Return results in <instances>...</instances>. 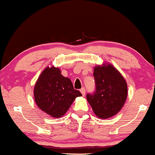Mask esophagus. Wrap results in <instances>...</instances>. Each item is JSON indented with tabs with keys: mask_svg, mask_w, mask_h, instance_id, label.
Masks as SVG:
<instances>
[{
	"mask_svg": "<svg viewBox=\"0 0 155 155\" xmlns=\"http://www.w3.org/2000/svg\"><path fill=\"white\" fill-rule=\"evenodd\" d=\"M85 91H86V90H85V88H84V87L81 88V90H80V92H81V93L82 94V95H83V96H84V95H85V92H86Z\"/></svg>",
	"mask_w": 155,
	"mask_h": 155,
	"instance_id": "1",
	"label": "esophagus"
}]
</instances>
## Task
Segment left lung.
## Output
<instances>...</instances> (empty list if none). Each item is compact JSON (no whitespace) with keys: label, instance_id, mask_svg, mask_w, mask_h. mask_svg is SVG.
Returning <instances> with one entry per match:
<instances>
[{"label":"left lung","instance_id":"8db88e82","mask_svg":"<svg viewBox=\"0 0 155 155\" xmlns=\"http://www.w3.org/2000/svg\"><path fill=\"white\" fill-rule=\"evenodd\" d=\"M93 76L95 91L87 94V99L96 116L110 118L117 114L125 103L127 82L116 68L108 63L95 66Z\"/></svg>","mask_w":155,"mask_h":155}]
</instances>
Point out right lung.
<instances>
[{
  "instance_id": "add662e5",
  "label": "right lung",
  "mask_w": 155,
  "mask_h": 155,
  "mask_svg": "<svg viewBox=\"0 0 155 155\" xmlns=\"http://www.w3.org/2000/svg\"><path fill=\"white\" fill-rule=\"evenodd\" d=\"M35 102L38 107L52 117L63 116L76 97L81 96L74 90L69 78L64 77L58 68L47 67L34 87Z\"/></svg>"
}]
</instances>
